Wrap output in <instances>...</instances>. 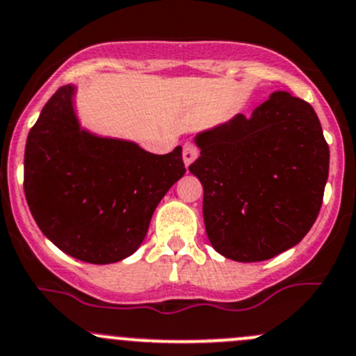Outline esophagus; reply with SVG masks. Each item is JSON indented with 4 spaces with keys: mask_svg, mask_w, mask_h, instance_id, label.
Returning <instances> with one entry per match:
<instances>
[{
    "mask_svg": "<svg viewBox=\"0 0 356 356\" xmlns=\"http://www.w3.org/2000/svg\"><path fill=\"white\" fill-rule=\"evenodd\" d=\"M197 155H200V152H197V148L194 147L193 143H186L184 145V149H182V159H184L186 167L191 165V163H193L194 160L197 159Z\"/></svg>",
    "mask_w": 356,
    "mask_h": 356,
    "instance_id": "34e87169",
    "label": "esophagus"
}]
</instances>
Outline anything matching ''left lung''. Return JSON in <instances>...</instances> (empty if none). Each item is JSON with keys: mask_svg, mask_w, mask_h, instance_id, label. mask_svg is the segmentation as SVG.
I'll return each mask as SVG.
<instances>
[{"mask_svg": "<svg viewBox=\"0 0 356 356\" xmlns=\"http://www.w3.org/2000/svg\"><path fill=\"white\" fill-rule=\"evenodd\" d=\"M189 165L204 189V227L213 249L257 263L297 245L316 222L329 174V147L309 102L275 92L250 118L196 136Z\"/></svg>", "mask_w": 356, "mask_h": 356, "instance_id": "1", "label": "left lung"}]
</instances>
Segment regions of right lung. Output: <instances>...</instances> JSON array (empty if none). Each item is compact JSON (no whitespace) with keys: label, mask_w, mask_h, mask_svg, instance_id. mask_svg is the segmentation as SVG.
<instances>
[{"label":"right lung","mask_w":356,"mask_h":356,"mask_svg":"<svg viewBox=\"0 0 356 356\" xmlns=\"http://www.w3.org/2000/svg\"><path fill=\"white\" fill-rule=\"evenodd\" d=\"M73 85L47 100L25 145L24 189L42 234L71 257L118 263L143 242L153 211L184 175L182 148L153 155L81 129Z\"/></svg>","instance_id":"add662e5"}]
</instances>
